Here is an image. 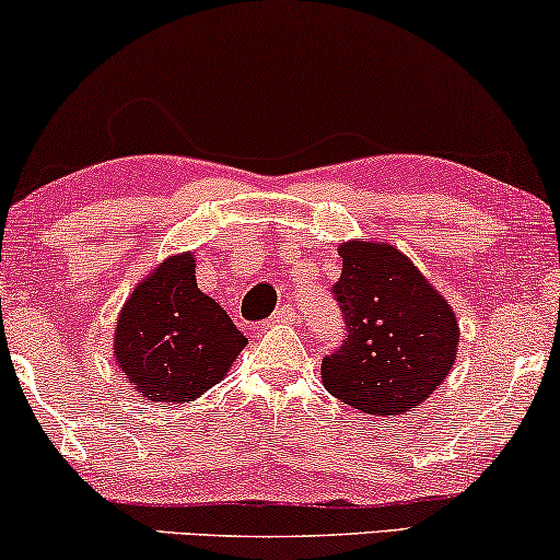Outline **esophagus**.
<instances>
[{
  "label": "esophagus",
  "instance_id": "esophagus-1",
  "mask_svg": "<svg viewBox=\"0 0 560 560\" xmlns=\"http://www.w3.org/2000/svg\"><path fill=\"white\" fill-rule=\"evenodd\" d=\"M290 320H295V308H290V305H280V308L275 311L270 318H267V326H275V324H290Z\"/></svg>",
  "mask_w": 560,
  "mask_h": 560
}]
</instances>
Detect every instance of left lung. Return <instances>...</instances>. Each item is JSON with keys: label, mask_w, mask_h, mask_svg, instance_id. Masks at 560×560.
I'll use <instances>...</instances> for the list:
<instances>
[{"label": "left lung", "mask_w": 560, "mask_h": 560, "mask_svg": "<svg viewBox=\"0 0 560 560\" xmlns=\"http://www.w3.org/2000/svg\"><path fill=\"white\" fill-rule=\"evenodd\" d=\"M331 288L347 339L324 357L334 397L370 416H400L431 397L456 359L458 320L446 298L385 242H343Z\"/></svg>", "instance_id": "left-lung-1"}]
</instances>
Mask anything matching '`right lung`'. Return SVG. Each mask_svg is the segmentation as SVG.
<instances>
[{
    "label": "right lung",
    "mask_w": 560,
    "mask_h": 560,
    "mask_svg": "<svg viewBox=\"0 0 560 560\" xmlns=\"http://www.w3.org/2000/svg\"><path fill=\"white\" fill-rule=\"evenodd\" d=\"M247 347L221 305L196 285V257H167L119 313V370L152 402H190L232 370Z\"/></svg>",
    "instance_id": "right-lung-1"
}]
</instances>
